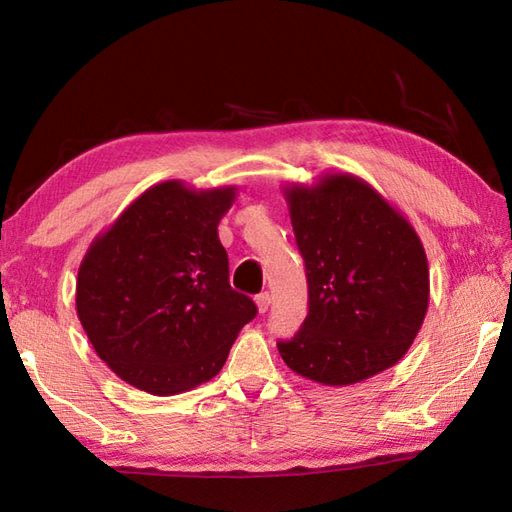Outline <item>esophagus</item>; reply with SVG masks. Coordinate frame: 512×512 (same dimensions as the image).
Wrapping results in <instances>:
<instances>
[{
    "label": "esophagus",
    "instance_id": "obj_1",
    "mask_svg": "<svg viewBox=\"0 0 512 512\" xmlns=\"http://www.w3.org/2000/svg\"><path fill=\"white\" fill-rule=\"evenodd\" d=\"M255 303H257L259 314H264L268 310V306H270V295H268V292H262V295H257Z\"/></svg>",
    "mask_w": 512,
    "mask_h": 512
}]
</instances>
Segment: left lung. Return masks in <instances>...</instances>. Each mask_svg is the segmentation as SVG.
Here are the masks:
<instances>
[{
    "label": "left lung",
    "instance_id": "obj_1",
    "mask_svg": "<svg viewBox=\"0 0 512 512\" xmlns=\"http://www.w3.org/2000/svg\"><path fill=\"white\" fill-rule=\"evenodd\" d=\"M308 277V317L284 363L323 385H354L396 365L429 308V264L418 233L372 184L325 173L317 184H288Z\"/></svg>",
    "mask_w": 512,
    "mask_h": 512
}]
</instances>
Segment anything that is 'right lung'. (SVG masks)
Returning <instances> with one entry per match:
<instances>
[{
    "label": "right lung",
    "instance_id": "add662e5",
    "mask_svg": "<svg viewBox=\"0 0 512 512\" xmlns=\"http://www.w3.org/2000/svg\"><path fill=\"white\" fill-rule=\"evenodd\" d=\"M237 187H149L94 237L79 266L76 314L112 372L173 396L220 374L253 299L228 284L217 224Z\"/></svg>",
    "mask_w": 512,
    "mask_h": 512
}]
</instances>
